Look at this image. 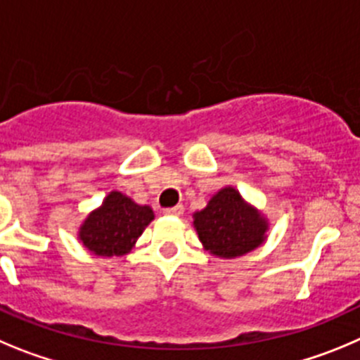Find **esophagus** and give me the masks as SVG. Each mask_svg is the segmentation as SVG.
Masks as SVG:
<instances>
[{"label": "esophagus", "mask_w": 360, "mask_h": 360, "mask_svg": "<svg viewBox=\"0 0 360 360\" xmlns=\"http://www.w3.org/2000/svg\"><path fill=\"white\" fill-rule=\"evenodd\" d=\"M183 212H184L183 206H181V204H177V206H174V208H167L163 213L165 215H170V217H181L183 215Z\"/></svg>", "instance_id": "34e87169"}]
</instances>
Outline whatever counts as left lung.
<instances>
[{
	"instance_id": "8db88e82",
	"label": "left lung",
	"mask_w": 360,
	"mask_h": 360,
	"mask_svg": "<svg viewBox=\"0 0 360 360\" xmlns=\"http://www.w3.org/2000/svg\"><path fill=\"white\" fill-rule=\"evenodd\" d=\"M204 251L217 258L244 257L267 240L269 219L235 186L220 188L192 215Z\"/></svg>"
}]
</instances>
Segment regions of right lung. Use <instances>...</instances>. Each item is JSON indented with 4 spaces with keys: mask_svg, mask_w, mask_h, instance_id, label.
<instances>
[{
    "mask_svg": "<svg viewBox=\"0 0 360 360\" xmlns=\"http://www.w3.org/2000/svg\"><path fill=\"white\" fill-rule=\"evenodd\" d=\"M152 220L154 212L148 204H138L125 193L112 190L80 222L77 238L95 257H124L131 252Z\"/></svg>",
    "mask_w": 360,
    "mask_h": 360,
    "instance_id": "1",
    "label": "right lung"
}]
</instances>
